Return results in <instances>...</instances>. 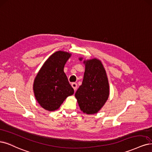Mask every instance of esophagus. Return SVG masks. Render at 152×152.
Returning a JSON list of instances; mask_svg holds the SVG:
<instances>
[{
    "label": "esophagus",
    "mask_w": 152,
    "mask_h": 152,
    "mask_svg": "<svg viewBox=\"0 0 152 152\" xmlns=\"http://www.w3.org/2000/svg\"><path fill=\"white\" fill-rule=\"evenodd\" d=\"M72 87L74 88V91H76L77 90V84L76 83H75V82H74V83H72Z\"/></svg>",
    "instance_id": "34e87169"
}]
</instances>
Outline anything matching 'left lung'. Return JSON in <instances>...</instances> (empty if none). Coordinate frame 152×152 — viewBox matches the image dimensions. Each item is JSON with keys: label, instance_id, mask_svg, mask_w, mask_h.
I'll return each mask as SVG.
<instances>
[{"label": "left lung", "instance_id": "1", "mask_svg": "<svg viewBox=\"0 0 152 152\" xmlns=\"http://www.w3.org/2000/svg\"><path fill=\"white\" fill-rule=\"evenodd\" d=\"M83 63L86 70L83 82L75 96L81 111L92 114L97 113L106 103L109 86L106 70L100 60L94 58Z\"/></svg>", "mask_w": 152, "mask_h": 152}]
</instances>
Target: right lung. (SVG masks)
Masks as SVG:
<instances>
[{
    "mask_svg": "<svg viewBox=\"0 0 152 152\" xmlns=\"http://www.w3.org/2000/svg\"><path fill=\"white\" fill-rule=\"evenodd\" d=\"M70 56L67 52H55L45 62L35 78L34 96L40 106L46 110L53 111L58 109L65 99L74 93L64 72Z\"/></svg>",
    "mask_w": 152,
    "mask_h": 152,
    "instance_id": "1",
    "label": "right lung"
}]
</instances>
